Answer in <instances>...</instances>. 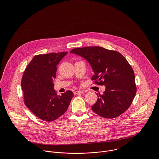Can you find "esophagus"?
Returning <instances> with one entry per match:
<instances>
[{
    "label": "esophagus",
    "mask_w": 159,
    "mask_h": 159,
    "mask_svg": "<svg viewBox=\"0 0 159 159\" xmlns=\"http://www.w3.org/2000/svg\"><path fill=\"white\" fill-rule=\"evenodd\" d=\"M83 93V91H76L74 92V94H75V95H77V94H80V93Z\"/></svg>",
    "instance_id": "obj_1"
}]
</instances>
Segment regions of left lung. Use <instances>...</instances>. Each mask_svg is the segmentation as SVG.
Returning a JSON list of instances; mask_svg holds the SVG:
<instances>
[{
	"label": "left lung",
	"mask_w": 159,
	"mask_h": 159,
	"mask_svg": "<svg viewBox=\"0 0 159 159\" xmlns=\"http://www.w3.org/2000/svg\"><path fill=\"white\" fill-rule=\"evenodd\" d=\"M70 52L87 60L94 72L92 80L106 87L102 95L97 93L93 112L108 119L124 113L136 92L134 71L126 59L117 51L100 46L77 48Z\"/></svg>",
	"instance_id": "obj_1"
}]
</instances>
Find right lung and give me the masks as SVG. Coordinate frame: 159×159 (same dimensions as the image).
I'll list each match as a JSON object with an SVG mask.
<instances>
[{"label": "right lung", "instance_id": "obj_1", "mask_svg": "<svg viewBox=\"0 0 159 159\" xmlns=\"http://www.w3.org/2000/svg\"><path fill=\"white\" fill-rule=\"evenodd\" d=\"M67 52L35 56L23 74L21 87L25 106L39 119L51 122L67 111L73 93L57 95L54 89L57 66Z\"/></svg>", "mask_w": 159, "mask_h": 159}]
</instances>
